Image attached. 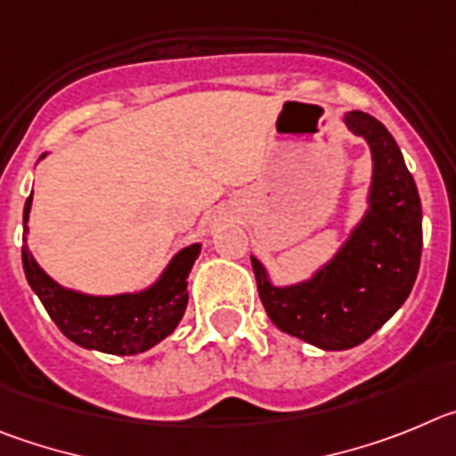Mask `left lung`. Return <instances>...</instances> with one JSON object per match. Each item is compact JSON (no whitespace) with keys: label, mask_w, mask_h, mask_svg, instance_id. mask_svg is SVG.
Wrapping results in <instances>:
<instances>
[{"label":"left lung","mask_w":456,"mask_h":456,"mask_svg":"<svg viewBox=\"0 0 456 456\" xmlns=\"http://www.w3.org/2000/svg\"><path fill=\"white\" fill-rule=\"evenodd\" d=\"M346 125L372 151L370 208L350 240L314 279L289 289L270 284L252 256L270 320L322 350H347L370 338L411 293L422 252L420 198L395 138L363 110H350Z\"/></svg>","instance_id":"1"}]
</instances>
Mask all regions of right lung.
<instances>
[{
	"label": "right lung",
	"mask_w": 456,
	"mask_h": 456,
	"mask_svg": "<svg viewBox=\"0 0 456 456\" xmlns=\"http://www.w3.org/2000/svg\"><path fill=\"white\" fill-rule=\"evenodd\" d=\"M28 211L31 195L24 204V274L49 318L72 343L106 354H138L172 334L186 311V279L195 258L200 256V245L183 248L172 258L157 284L142 293L93 297L63 289L38 268L27 248Z\"/></svg>",
	"instance_id": "1"
}]
</instances>
